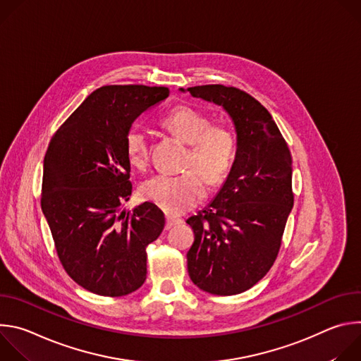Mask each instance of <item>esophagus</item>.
<instances>
[{
    "label": "esophagus",
    "instance_id": "1",
    "mask_svg": "<svg viewBox=\"0 0 361 361\" xmlns=\"http://www.w3.org/2000/svg\"><path fill=\"white\" fill-rule=\"evenodd\" d=\"M183 223V220L181 219H177V217H173V216H167V220H166V228L167 230H170V228H173L174 226H178V224H181Z\"/></svg>",
    "mask_w": 361,
    "mask_h": 361
}]
</instances>
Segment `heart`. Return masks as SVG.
<instances>
[{"label":"heart","mask_w":361,"mask_h":361,"mask_svg":"<svg viewBox=\"0 0 361 361\" xmlns=\"http://www.w3.org/2000/svg\"><path fill=\"white\" fill-rule=\"evenodd\" d=\"M161 126L188 144L181 176H156L141 185L145 200L157 204L170 214H180L194 207L205 195V183L216 187L227 177L235 154V137L224 123H210L209 116L190 107L170 110ZM126 154L130 164L142 170L148 163V140L140 130L126 135Z\"/></svg>","instance_id":"heart-1"}]
</instances>
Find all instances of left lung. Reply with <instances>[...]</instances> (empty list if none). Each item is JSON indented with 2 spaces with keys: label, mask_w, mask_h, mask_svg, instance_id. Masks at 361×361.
<instances>
[{
  "label": "left lung",
  "mask_w": 361,
  "mask_h": 361,
  "mask_svg": "<svg viewBox=\"0 0 361 361\" xmlns=\"http://www.w3.org/2000/svg\"><path fill=\"white\" fill-rule=\"evenodd\" d=\"M187 91L221 106L237 133L227 180L207 207L187 220L194 231L187 269L202 291L234 295L259 283L277 259L294 204L291 154L271 114L245 91L221 84Z\"/></svg>",
  "instance_id": "left-lung-1"
}]
</instances>
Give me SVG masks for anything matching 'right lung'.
Listing matches in <instances>:
<instances>
[{
	"label": "right lung",
	"instance_id": "1",
	"mask_svg": "<svg viewBox=\"0 0 361 361\" xmlns=\"http://www.w3.org/2000/svg\"><path fill=\"white\" fill-rule=\"evenodd\" d=\"M169 94L167 87H101L48 144L41 209L64 270L94 294L121 297L145 281V248L166 219L149 201L121 212L133 192L124 141L134 120Z\"/></svg>",
	"mask_w": 361,
	"mask_h": 361
}]
</instances>
